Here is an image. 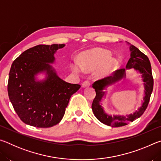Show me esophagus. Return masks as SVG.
<instances>
[{
	"label": "esophagus",
	"instance_id": "34e87169",
	"mask_svg": "<svg viewBox=\"0 0 161 161\" xmlns=\"http://www.w3.org/2000/svg\"><path fill=\"white\" fill-rule=\"evenodd\" d=\"M81 86H82L83 88H85V87H88V86H90V83H89V81H84V82L82 83V84H81Z\"/></svg>",
	"mask_w": 161,
	"mask_h": 161
}]
</instances>
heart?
<instances>
[{
    "mask_svg": "<svg viewBox=\"0 0 161 161\" xmlns=\"http://www.w3.org/2000/svg\"><path fill=\"white\" fill-rule=\"evenodd\" d=\"M118 65V60L111 57L108 50L102 48H94L84 51L79 56V64L72 65V70L80 75L83 70L92 72L96 70V77L107 78L112 74Z\"/></svg>",
    "mask_w": 161,
    "mask_h": 161,
    "instance_id": "1",
    "label": "heart"
}]
</instances>
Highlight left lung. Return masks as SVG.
<instances>
[{
	"instance_id": "obj_1",
	"label": "left lung",
	"mask_w": 161,
	"mask_h": 161,
	"mask_svg": "<svg viewBox=\"0 0 161 161\" xmlns=\"http://www.w3.org/2000/svg\"><path fill=\"white\" fill-rule=\"evenodd\" d=\"M129 50L130 52V58L128 61L126 69L116 70L113 77H108L101 80L95 81L92 87L96 92V97L93 100L92 109L94 116L99 121L103 124L111 127H119L126 125L129 121H133L138 119L144 113L149 103L150 97L153 88V79L152 76L151 62L146 54L138 50L135 46L130 45ZM134 68L136 71L142 75L144 81V97L142 106L137 111L129 115H113L111 116L105 113L102 107V100L106 95V89L108 87L120 81L126 76V69Z\"/></svg>"
}]
</instances>
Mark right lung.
Here are the masks:
<instances>
[{
    "label": "right lung",
    "instance_id": "right-lung-1",
    "mask_svg": "<svg viewBox=\"0 0 161 161\" xmlns=\"http://www.w3.org/2000/svg\"><path fill=\"white\" fill-rule=\"evenodd\" d=\"M64 44L39 45L23 52L13 61L8 92L15 112L24 123L49 128L63 118L70 97L80 88L59 77L52 66L54 54ZM45 75L38 80L37 75Z\"/></svg>",
    "mask_w": 161,
    "mask_h": 161
}]
</instances>
